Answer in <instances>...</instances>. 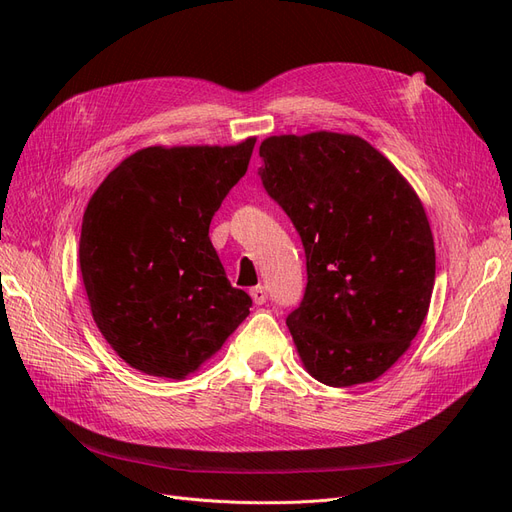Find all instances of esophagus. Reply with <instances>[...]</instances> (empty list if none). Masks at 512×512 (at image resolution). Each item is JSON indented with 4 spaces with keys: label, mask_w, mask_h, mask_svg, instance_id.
Returning a JSON list of instances; mask_svg holds the SVG:
<instances>
[{
    "label": "esophagus",
    "mask_w": 512,
    "mask_h": 512,
    "mask_svg": "<svg viewBox=\"0 0 512 512\" xmlns=\"http://www.w3.org/2000/svg\"><path fill=\"white\" fill-rule=\"evenodd\" d=\"M250 294H252V301H254L256 305L267 303V288H265V286H256V288H252V290H250Z\"/></svg>",
    "instance_id": "esophagus-1"
}]
</instances>
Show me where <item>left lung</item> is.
Instances as JSON below:
<instances>
[{"label": "left lung", "instance_id": "left-lung-1", "mask_svg": "<svg viewBox=\"0 0 512 512\" xmlns=\"http://www.w3.org/2000/svg\"><path fill=\"white\" fill-rule=\"evenodd\" d=\"M260 158L305 250V294L286 318L305 369L329 386L380 378L421 329L436 280L421 200L354 134L269 136Z\"/></svg>", "mask_w": 512, "mask_h": 512}]
</instances>
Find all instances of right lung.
Returning <instances> with one entry per match:
<instances>
[{"label": "right lung", "mask_w": 512, "mask_h": 512, "mask_svg": "<svg viewBox=\"0 0 512 512\" xmlns=\"http://www.w3.org/2000/svg\"><path fill=\"white\" fill-rule=\"evenodd\" d=\"M254 145L147 147L89 200L79 262L91 316L143 374L185 378L250 314V294L230 286L209 224Z\"/></svg>", "instance_id": "right-lung-1"}]
</instances>
